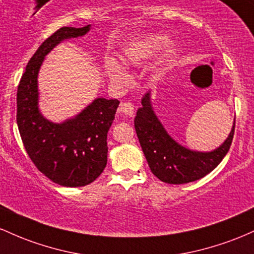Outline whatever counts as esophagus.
I'll list each match as a JSON object with an SVG mask.
<instances>
[{
    "mask_svg": "<svg viewBox=\"0 0 254 254\" xmlns=\"http://www.w3.org/2000/svg\"><path fill=\"white\" fill-rule=\"evenodd\" d=\"M119 110L120 113L125 114L127 116H132L134 114V107H133V104L130 102H124V103L120 104Z\"/></svg>",
    "mask_w": 254,
    "mask_h": 254,
    "instance_id": "esophagus-1",
    "label": "esophagus"
}]
</instances>
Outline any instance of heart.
Returning <instances> with one entry per match:
<instances>
[{"label":"heart","mask_w":254,"mask_h":254,"mask_svg":"<svg viewBox=\"0 0 254 254\" xmlns=\"http://www.w3.org/2000/svg\"><path fill=\"white\" fill-rule=\"evenodd\" d=\"M159 41L157 38L153 39L152 43H150L149 47L152 48V49H156L158 47ZM141 55L139 51L134 49H129L125 54L124 62L126 64H138L140 62ZM104 70L107 73V75L109 76L110 81L115 85H126L128 81H129V76L125 68L122 67L119 62H116L115 60L113 59H107L104 61Z\"/></svg>","instance_id":"b5f03b06"}]
</instances>
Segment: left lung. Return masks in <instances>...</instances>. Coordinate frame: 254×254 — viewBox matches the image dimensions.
Instances as JSON below:
<instances>
[{"label": "left lung", "instance_id": "1", "mask_svg": "<svg viewBox=\"0 0 254 254\" xmlns=\"http://www.w3.org/2000/svg\"><path fill=\"white\" fill-rule=\"evenodd\" d=\"M139 142L149 167L156 178L172 185L189 184L212 172L229 151L234 136L235 120L228 138L212 151H195L182 146L156 115L151 102V91L141 98L134 119Z\"/></svg>", "mask_w": 254, "mask_h": 254}]
</instances>
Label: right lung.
<instances>
[{"instance_id":"obj_1","label":"right lung","mask_w":254,"mask_h":254,"mask_svg":"<svg viewBox=\"0 0 254 254\" xmlns=\"http://www.w3.org/2000/svg\"><path fill=\"white\" fill-rule=\"evenodd\" d=\"M90 30L91 25L61 27L45 39L28 61L16 93V124L31 161L48 179L64 187L86 186L104 170L108 130L120 102L98 97L73 118L53 122L39 109L38 73L56 45Z\"/></svg>"}]
</instances>
